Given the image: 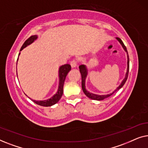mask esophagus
Wrapping results in <instances>:
<instances>
[{
	"label": "esophagus",
	"instance_id": "esophagus-1",
	"mask_svg": "<svg viewBox=\"0 0 148 148\" xmlns=\"http://www.w3.org/2000/svg\"><path fill=\"white\" fill-rule=\"evenodd\" d=\"M71 65L73 68L76 67L77 65V60H71Z\"/></svg>",
	"mask_w": 148,
	"mask_h": 148
}]
</instances>
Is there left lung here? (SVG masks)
Wrapping results in <instances>:
<instances>
[{
    "label": "left lung",
    "mask_w": 148,
    "mask_h": 148,
    "mask_svg": "<svg viewBox=\"0 0 148 148\" xmlns=\"http://www.w3.org/2000/svg\"><path fill=\"white\" fill-rule=\"evenodd\" d=\"M116 39L118 40V41L119 42V43H120L121 44V46H122V47H123V49H124L125 51L127 52V72H126V74H125V78L123 79V80L122 81V82H121V84L119 85L118 88H116V90L113 91V92L111 93V94H106V95H98V94H93V93H90V92H88V91L87 90L86 88V79L87 75H88V69H87L86 66L85 65V64H81V65L79 66V71L81 73V75H82V90H83V92H84V94H86V96L87 97H88L89 98L92 99V100H104V99H105V98H108L109 96H110L111 95H112L114 92H116V91H118L119 90H120V89L122 88L123 86H124V84H125V82H126V81L127 79V77H128L129 70V58L128 52H127L126 46H125V44H123V42L122 40H121L119 38H116Z\"/></svg>",
    "instance_id": "8db88e82"
}]
</instances>
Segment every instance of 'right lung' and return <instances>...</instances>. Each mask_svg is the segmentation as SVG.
<instances>
[{"label":"right lung","instance_id":"right-lung-1","mask_svg":"<svg viewBox=\"0 0 148 148\" xmlns=\"http://www.w3.org/2000/svg\"><path fill=\"white\" fill-rule=\"evenodd\" d=\"M37 38H38L37 35L32 36L31 37H29L25 42H24L23 46H21L20 51H21L23 48H25V47H27V46H29L31 44L33 43L35 40H37ZM18 58H19V56H18ZM18 58L17 60V64L18 61ZM71 69V66L70 64H64V65L60 66L59 67V69H58V78H59V82H58V90L53 96H52L50 98L47 99V100H32V101H33L34 102H35L36 104H37L42 106H51L52 105L56 104V103L60 100V99L61 98L62 94H63V86H64V81H65L66 77L68 73L70 71Z\"/></svg>","mask_w":148,"mask_h":148}]
</instances>
